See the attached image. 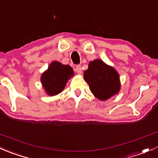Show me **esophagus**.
<instances>
[{"instance_id": "34e87169", "label": "esophagus", "mask_w": 158, "mask_h": 158, "mask_svg": "<svg viewBox=\"0 0 158 158\" xmlns=\"http://www.w3.org/2000/svg\"><path fill=\"white\" fill-rule=\"evenodd\" d=\"M76 72L78 73V74H82V67H81L80 65H77L76 67Z\"/></svg>"}]
</instances>
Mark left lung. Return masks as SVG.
<instances>
[{
  "label": "left lung",
  "mask_w": 158,
  "mask_h": 158,
  "mask_svg": "<svg viewBox=\"0 0 158 158\" xmlns=\"http://www.w3.org/2000/svg\"><path fill=\"white\" fill-rule=\"evenodd\" d=\"M84 79L96 98L106 100L120 91V77L117 72L99 59L92 61L84 72Z\"/></svg>",
  "instance_id": "8db88e82"
}]
</instances>
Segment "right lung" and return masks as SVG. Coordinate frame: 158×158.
<instances>
[{
  "mask_svg": "<svg viewBox=\"0 0 158 158\" xmlns=\"http://www.w3.org/2000/svg\"><path fill=\"white\" fill-rule=\"evenodd\" d=\"M73 76V70L69 65L53 62L42 74L41 80L47 94L55 96L64 89L68 79Z\"/></svg>",
  "mask_w": 158,
  "mask_h": 158,
  "instance_id": "1",
  "label": "right lung"
}]
</instances>
